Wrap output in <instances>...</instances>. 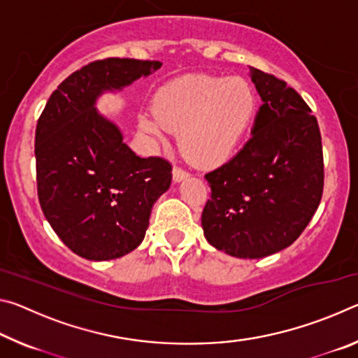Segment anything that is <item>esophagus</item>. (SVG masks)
Wrapping results in <instances>:
<instances>
[{"mask_svg":"<svg viewBox=\"0 0 358 358\" xmlns=\"http://www.w3.org/2000/svg\"><path fill=\"white\" fill-rule=\"evenodd\" d=\"M172 173H173V181H181V180H185L187 175H189V173L185 171V169H181L178 166L173 167V172Z\"/></svg>","mask_w":358,"mask_h":358,"instance_id":"obj_1","label":"esophagus"}]
</instances>
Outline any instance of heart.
I'll list each match as a JSON object with an SVG mask.
<instances>
[{"mask_svg":"<svg viewBox=\"0 0 358 358\" xmlns=\"http://www.w3.org/2000/svg\"><path fill=\"white\" fill-rule=\"evenodd\" d=\"M256 108L250 83L241 78L187 76L159 90L155 112L141 117L142 128L159 138L180 131V147L192 162L216 164L232 153Z\"/></svg>","mask_w":358,"mask_h":358,"instance_id":"b5f03b06","label":"heart"}]
</instances>
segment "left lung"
Returning a JSON list of instances; mask_svg holds the SVG:
<instances>
[{
    "label": "left lung",
    "instance_id": "1",
    "mask_svg": "<svg viewBox=\"0 0 358 358\" xmlns=\"http://www.w3.org/2000/svg\"><path fill=\"white\" fill-rule=\"evenodd\" d=\"M264 104L252 136L232 159L205 173L211 197L203 235L216 250L260 259L300 237L322 199L324 155L317 120L292 87L251 68Z\"/></svg>",
    "mask_w": 358,
    "mask_h": 358
}]
</instances>
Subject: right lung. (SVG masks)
<instances>
[{
	"mask_svg": "<svg viewBox=\"0 0 358 358\" xmlns=\"http://www.w3.org/2000/svg\"><path fill=\"white\" fill-rule=\"evenodd\" d=\"M159 68V62L96 59L58 85L38 120L41 208L63 243L83 259L110 260L136 250L153 203L171 186V162L136 156L94 108L106 90H121Z\"/></svg>",
	"mask_w": 358,
	"mask_h": 358,
	"instance_id": "add662e5",
	"label": "right lung"
}]
</instances>
